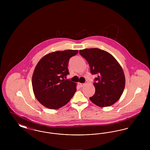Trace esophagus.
<instances>
[{
    "instance_id": "obj_1",
    "label": "esophagus",
    "mask_w": 150,
    "mask_h": 150,
    "mask_svg": "<svg viewBox=\"0 0 150 150\" xmlns=\"http://www.w3.org/2000/svg\"><path fill=\"white\" fill-rule=\"evenodd\" d=\"M78 85L80 87H82L83 86H84V84H83V83H79Z\"/></svg>"
}]
</instances>
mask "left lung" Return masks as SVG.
Here are the masks:
<instances>
[{"instance_id": "1", "label": "left lung", "mask_w": 150, "mask_h": 150, "mask_svg": "<svg viewBox=\"0 0 150 150\" xmlns=\"http://www.w3.org/2000/svg\"><path fill=\"white\" fill-rule=\"evenodd\" d=\"M79 53L89 64L92 75H97L93 83L96 91L89 99L98 106L114 104L124 91L125 79L121 66L110 53L98 48H87Z\"/></svg>"}]
</instances>
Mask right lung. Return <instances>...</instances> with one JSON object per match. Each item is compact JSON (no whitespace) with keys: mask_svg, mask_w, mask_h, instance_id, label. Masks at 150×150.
<instances>
[{"mask_svg":"<svg viewBox=\"0 0 150 150\" xmlns=\"http://www.w3.org/2000/svg\"><path fill=\"white\" fill-rule=\"evenodd\" d=\"M78 50L56 51L45 55L36 64L32 86L36 99L45 107L58 109L67 104L76 91V84L64 79L67 66Z\"/></svg>","mask_w":150,"mask_h":150,"instance_id":"1","label":"right lung"}]
</instances>
